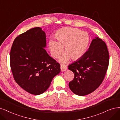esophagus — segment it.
I'll return each instance as SVG.
<instances>
[{
	"mask_svg": "<svg viewBox=\"0 0 120 120\" xmlns=\"http://www.w3.org/2000/svg\"><path fill=\"white\" fill-rule=\"evenodd\" d=\"M60 68H61V71L62 72H64L67 70V68L65 66V65H61Z\"/></svg>",
	"mask_w": 120,
	"mask_h": 120,
	"instance_id": "obj_1",
	"label": "esophagus"
}]
</instances>
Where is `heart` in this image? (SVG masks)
<instances>
[{"mask_svg": "<svg viewBox=\"0 0 120 120\" xmlns=\"http://www.w3.org/2000/svg\"><path fill=\"white\" fill-rule=\"evenodd\" d=\"M57 41L50 40L48 47L52 56L59 58L61 63H66L70 59L76 61L82 58L86 52L90 42V38L87 32L71 27H65L58 30L55 34Z\"/></svg>", "mask_w": 120, "mask_h": 120, "instance_id": "b5f03b06", "label": "heart"}]
</instances>
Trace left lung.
Masks as SVG:
<instances>
[{
  "label": "left lung",
  "mask_w": 120,
  "mask_h": 120,
  "mask_svg": "<svg viewBox=\"0 0 120 120\" xmlns=\"http://www.w3.org/2000/svg\"><path fill=\"white\" fill-rule=\"evenodd\" d=\"M109 62L106 43L99 37L92 41L88 51L78 60L68 66L74 74L69 86L74 94L85 96L97 89L105 78Z\"/></svg>",
  "instance_id": "left-lung-1"
}]
</instances>
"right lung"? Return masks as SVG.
<instances>
[{
  "mask_svg": "<svg viewBox=\"0 0 120 120\" xmlns=\"http://www.w3.org/2000/svg\"><path fill=\"white\" fill-rule=\"evenodd\" d=\"M46 47V34L38 27L19 35L11 49L10 63L15 81L35 95L47 90L60 72V64L48 54Z\"/></svg>",
  "mask_w": 120,
  "mask_h": 120,
  "instance_id": "obj_1",
  "label": "right lung"
}]
</instances>
